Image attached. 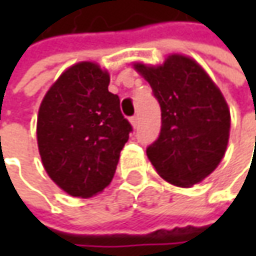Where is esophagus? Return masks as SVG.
Here are the masks:
<instances>
[{
	"instance_id": "esophagus-1",
	"label": "esophagus",
	"mask_w": 256,
	"mask_h": 256,
	"mask_svg": "<svg viewBox=\"0 0 256 256\" xmlns=\"http://www.w3.org/2000/svg\"><path fill=\"white\" fill-rule=\"evenodd\" d=\"M130 122H131V125H132L134 128H136V126H138V116H136V115L131 116V118H130Z\"/></svg>"
}]
</instances>
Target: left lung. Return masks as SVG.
Masks as SVG:
<instances>
[{"label": "left lung", "instance_id": "1", "mask_svg": "<svg viewBox=\"0 0 256 256\" xmlns=\"http://www.w3.org/2000/svg\"><path fill=\"white\" fill-rule=\"evenodd\" d=\"M134 68L161 106V132L146 148L154 168L176 186L201 182L221 162L230 140L231 114L220 88L201 65L180 54L158 66Z\"/></svg>", "mask_w": 256, "mask_h": 256}]
</instances>
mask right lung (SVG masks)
Segmentation results:
<instances>
[{
	"instance_id": "obj_1",
	"label": "right lung",
	"mask_w": 256,
	"mask_h": 256,
	"mask_svg": "<svg viewBox=\"0 0 256 256\" xmlns=\"http://www.w3.org/2000/svg\"><path fill=\"white\" fill-rule=\"evenodd\" d=\"M110 74L94 62L70 66L45 94L36 141L45 171L66 194L90 198L112 181L132 131Z\"/></svg>"
}]
</instances>
